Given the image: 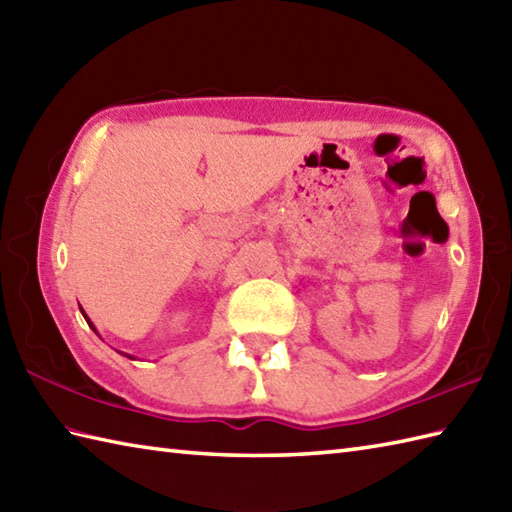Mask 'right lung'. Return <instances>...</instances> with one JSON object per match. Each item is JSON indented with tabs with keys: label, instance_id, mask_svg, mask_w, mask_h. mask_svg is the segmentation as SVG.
Returning a JSON list of instances; mask_svg holds the SVG:
<instances>
[{
	"label": "right lung",
	"instance_id": "obj_1",
	"mask_svg": "<svg viewBox=\"0 0 512 512\" xmlns=\"http://www.w3.org/2000/svg\"><path fill=\"white\" fill-rule=\"evenodd\" d=\"M81 312H83V310H81ZM83 317H85V312H83ZM85 321H88V325H90V328H92V330H94V332H96V328H94V325H92V323H90V319H88V317H85ZM129 358H132V356H129Z\"/></svg>",
	"mask_w": 512,
	"mask_h": 512
}]
</instances>
